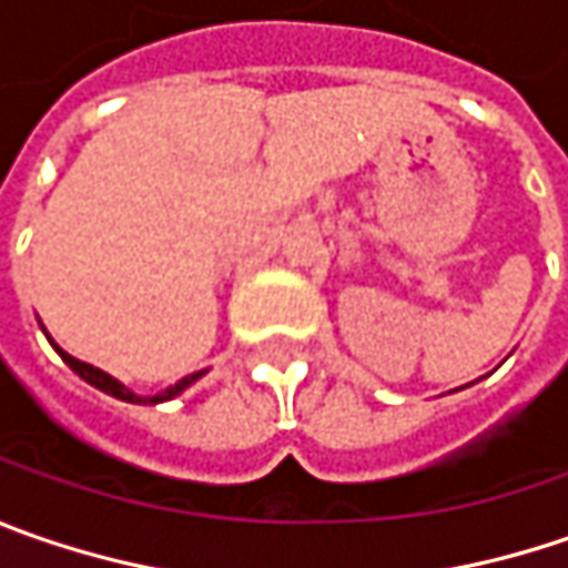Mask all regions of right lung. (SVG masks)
<instances>
[{"mask_svg":"<svg viewBox=\"0 0 568 568\" xmlns=\"http://www.w3.org/2000/svg\"><path fill=\"white\" fill-rule=\"evenodd\" d=\"M53 343V339H50ZM57 346V343H53ZM57 353L62 356V362L75 372V375H82L88 384H94L98 390H104V394H111V397H116V400H126V404H161V400H171V397H178L184 387H190V384L196 382L203 372H193V375H186V378H181V382L174 384V387H168V390H161V394H155V397H136L130 387H123V384L116 382V378H111L108 372H101V368H94V365H88V362H79L75 356H69V353H62L60 346H57Z\"/></svg>","mask_w":568,"mask_h":568,"instance_id":"obj_1","label":"right lung"}]
</instances>
